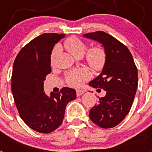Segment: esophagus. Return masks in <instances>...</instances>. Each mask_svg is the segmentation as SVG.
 I'll return each mask as SVG.
<instances>
[{
    "mask_svg": "<svg viewBox=\"0 0 152 152\" xmlns=\"http://www.w3.org/2000/svg\"><path fill=\"white\" fill-rule=\"evenodd\" d=\"M84 92H85L84 90H77V91H76V94H77V96H80V95H82Z\"/></svg>",
    "mask_w": 152,
    "mask_h": 152,
    "instance_id": "obj_1",
    "label": "esophagus"
}]
</instances>
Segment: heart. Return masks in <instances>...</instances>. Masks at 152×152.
<instances>
[{
	"label": "heart",
	"instance_id": "1",
	"mask_svg": "<svg viewBox=\"0 0 152 152\" xmlns=\"http://www.w3.org/2000/svg\"><path fill=\"white\" fill-rule=\"evenodd\" d=\"M64 46L67 50L75 57H81L88 48L87 44L80 39L72 36L67 39L64 42ZM57 48H55L51 54V63L53 64L56 58ZM107 60L105 49L100 45L92 47L86 53L85 61L91 69L94 72H99L103 69ZM88 78V75L83 69L70 71L67 74L66 79L68 84L73 88H80Z\"/></svg>",
	"mask_w": 152,
	"mask_h": 152
}]
</instances>
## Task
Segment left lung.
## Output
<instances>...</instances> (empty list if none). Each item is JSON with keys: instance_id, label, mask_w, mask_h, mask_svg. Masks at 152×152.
Instances as JSON below:
<instances>
[{"instance_id": "1", "label": "left lung", "mask_w": 152, "mask_h": 152, "mask_svg": "<svg viewBox=\"0 0 152 152\" xmlns=\"http://www.w3.org/2000/svg\"><path fill=\"white\" fill-rule=\"evenodd\" d=\"M84 36L102 44L107 53L102 72L89 83L93 88L106 91V96L99 98L90 110V119L100 128H113L131 109L138 88V69L128 48L111 35L96 31Z\"/></svg>"}]
</instances>
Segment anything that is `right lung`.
Wrapping results in <instances>:
<instances>
[{
	"label": "right lung",
	"instance_id": "add662e5",
	"mask_svg": "<svg viewBox=\"0 0 152 152\" xmlns=\"http://www.w3.org/2000/svg\"><path fill=\"white\" fill-rule=\"evenodd\" d=\"M64 34L43 33L20 51L13 63L11 90L21 119L40 133H50L62 123L66 105L76 98L75 90L44 92L43 81L51 73V54Z\"/></svg>",
	"mask_w": 152,
	"mask_h": 152
}]
</instances>
